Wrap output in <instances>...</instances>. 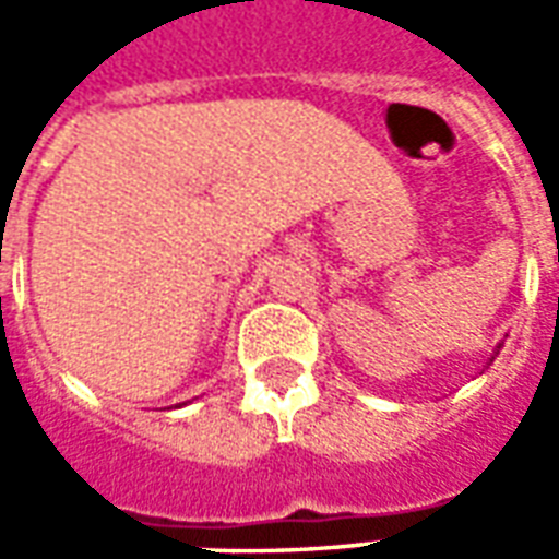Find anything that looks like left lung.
<instances>
[{"label":"left lung","instance_id":"obj_1","mask_svg":"<svg viewBox=\"0 0 559 559\" xmlns=\"http://www.w3.org/2000/svg\"><path fill=\"white\" fill-rule=\"evenodd\" d=\"M497 353H500V347H497V350H493V356H497ZM493 356H491V359H488V365H491V362H493Z\"/></svg>","mask_w":559,"mask_h":559}]
</instances>
